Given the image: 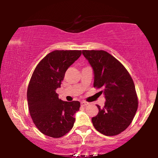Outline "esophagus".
Wrapping results in <instances>:
<instances>
[{"mask_svg":"<svg viewBox=\"0 0 158 158\" xmlns=\"http://www.w3.org/2000/svg\"><path fill=\"white\" fill-rule=\"evenodd\" d=\"M89 105V103L86 102H85V101L81 102V105L83 106H86V105Z\"/></svg>","mask_w":158,"mask_h":158,"instance_id":"esophagus-1","label":"esophagus"}]
</instances>
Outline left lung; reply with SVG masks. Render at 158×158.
Returning <instances> with one entry per match:
<instances>
[{"mask_svg": "<svg viewBox=\"0 0 158 158\" xmlns=\"http://www.w3.org/2000/svg\"><path fill=\"white\" fill-rule=\"evenodd\" d=\"M94 74L93 86L103 88L106 99L102 108L97 105L98 115L92 118L93 126L106 136L124 131L132 123L138 107L133 80L125 67L110 53L102 50H83Z\"/></svg>", "mask_w": 158, "mask_h": 158, "instance_id": "1", "label": "left lung"}]
</instances>
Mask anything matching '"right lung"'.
<instances>
[{"label":"right lung","instance_id":"1","mask_svg":"<svg viewBox=\"0 0 158 158\" xmlns=\"http://www.w3.org/2000/svg\"><path fill=\"white\" fill-rule=\"evenodd\" d=\"M81 54L79 50L53 51L32 74L27 90L29 112L37 129L49 137H61L73 127L80 102L61 100L56 90L60 87L67 69Z\"/></svg>","mask_w":158,"mask_h":158}]
</instances>
